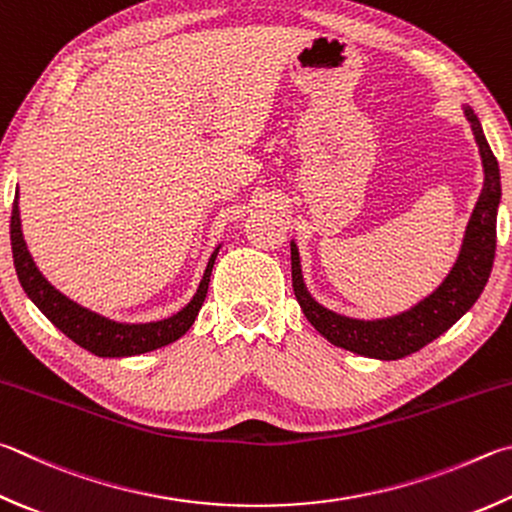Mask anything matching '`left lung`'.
<instances>
[{
	"mask_svg": "<svg viewBox=\"0 0 512 512\" xmlns=\"http://www.w3.org/2000/svg\"><path fill=\"white\" fill-rule=\"evenodd\" d=\"M468 123L479 145L483 165V188L463 232L459 255L448 275L430 295L396 315L376 320L349 318L322 306L306 288L300 262V248L291 239V273L293 291L302 311L320 336L331 345L347 349L365 358L398 360L423 349L448 331L461 315H466L486 286L497 246V210L501 201L499 163L483 134L481 123L472 107L463 105Z\"/></svg>",
	"mask_w": 512,
	"mask_h": 512,
	"instance_id": "1",
	"label": "left lung"
}]
</instances>
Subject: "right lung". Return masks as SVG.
<instances>
[{"label": "right lung", "mask_w": 512, "mask_h": 512, "mask_svg": "<svg viewBox=\"0 0 512 512\" xmlns=\"http://www.w3.org/2000/svg\"><path fill=\"white\" fill-rule=\"evenodd\" d=\"M11 246H13V262L17 277L24 293L31 297V302L58 327L64 336L71 338L76 345L96 353L98 358H129L141 356V353L154 351L172 345L183 338L194 324L208 295V284L212 275V266L219 255L221 244L210 255L206 271L199 282L197 293L192 300L176 311L170 318L154 320V322H118L105 318L87 306L78 304L76 300L58 291L37 268L29 246L24 241L22 217H20V190L15 192L13 215H11Z\"/></svg>", "instance_id": "right-lung-1"}]
</instances>
